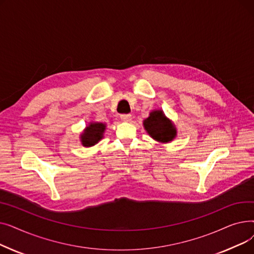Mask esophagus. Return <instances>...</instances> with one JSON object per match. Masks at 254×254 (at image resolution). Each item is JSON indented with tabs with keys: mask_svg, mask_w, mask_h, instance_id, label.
<instances>
[{
	"mask_svg": "<svg viewBox=\"0 0 254 254\" xmlns=\"http://www.w3.org/2000/svg\"><path fill=\"white\" fill-rule=\"evenodd\" d=\"M120 118H122V120H124V122H130L131 115L130 114H122L120 115Z\"/></svg>",
	"mask_w": 254,
	"mask_h": 254,
	"instance_id": "obj_1",
	"label": "esophagus"
}]
</instances>
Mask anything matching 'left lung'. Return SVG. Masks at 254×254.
Instances as JSON below:
<instances>
[{
  "label": "left lung",
  "instance_id": "8db88e82",
  "mask_svg": "<svg viewBox=\"0 0 254 254\" xmlns=\"http://www.w3.org/2000/svg\"><path fill=\"white\" fill-rule=\"evenodd\" d=\"M143 125L148 134L156 141L167 143L176 136L174 126L161 110L152 111L150 116L144 120Z\"/></svg>",
  "mask_w": 254,
  "mask_h": 254
}]
</instances>
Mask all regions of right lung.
Segmentation results:
<instances>
[{
    "instance_id": "add662e5",
    "label": "right lung",
    "mask_w": 254,
    "mask_h": 254,
    "mask_svg": "<svg viewBox=\"0 0 254 254\" xmlns=\"http://www.w3.org/2000/svg\"><path fill=\"white\" fill-rule=\"evenodd\" d=\"M106 128V126L104 124L95 123L90 124L84 130L83 134L81 135V142L83 146L89 147L97 144L102 138H103V132Z\"/></svg>"
}]
</instances>
